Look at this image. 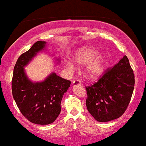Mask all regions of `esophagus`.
I'll return each mask as SVG.
<instances>
[{
  "instance_id": "1",
  "label": "esophagus",
  "mask_w": 146,
  "mask_h": 146,
  "mask_svg": "<svg viewBox=\"0 0 146 146\" xmlns=\"http://www.w3.org/2000/svg\"><path fill=\"white\" fill-rule=\"evenodd\" d=\"M73 86H78V85L81 84V82H80V80H75L73 82Z\"/></svg>"
}]
</instances>
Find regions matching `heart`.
I'll use <instances>...</instances> for the list:
<instances>
[{
  "label": "heart",
  "mask_w": 146,
  "mask_h": 146,
  "mask_svg": "<svg viewBox=\"0 0 146 146\" xmlns=\"http://www.w3.org/2000/svg\"><path fill=\"white\" fill-rule=\"evenodd\" d=\"M100 54V51L95 48H86L81 50L75 56V61L79 64H86L90 62L86 70V75L90 79L98 78L104 71L106 62L104 57L100 56L95 59ZM69 68H73L71 62H67Z\"/></svg>",
  "instance_id": "obj_1"
}]
</instances>
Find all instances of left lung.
<instances>
[{
    "label": "left lung",
    "mask_w": 146,
    "mask_h": 146,
    "mask_svg": "<svg viewBox=\"0 0 146 146\" xmlns=\"http://www.w3.org/2000/svg\"><path fill=\"white\" fill-rule=\"evenodd\" d=\"M135 82L133 70L125 56L113 67L107 68L97 82L86 86L88 112L100 122L120 117L128 108Z\"/></svg>",
    "instance_id": "obj_1"
}]
</instances>
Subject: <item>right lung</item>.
<instances>
[{
	"label": "right lung",
	"instance_id": "add662e5",
	"mask_svg": "<svg viewBox=\"0 0 146 146\" xmlns=\"http://www.w3.org/2000/svg\"><path fill=\"white\" fill-rule=\"evenodd\" d=\"M46 42L38 41L20 56L15 64L11 81L12 95L18 108L27 119L36 124L48 125L56 119L61 111L62 99L71 84L51 73L42 82L33 83L27 78L24 66L45 46Z\"/></svg>",
	"mask_w": 146,
	"mask_h": 146
}]
</instances>
